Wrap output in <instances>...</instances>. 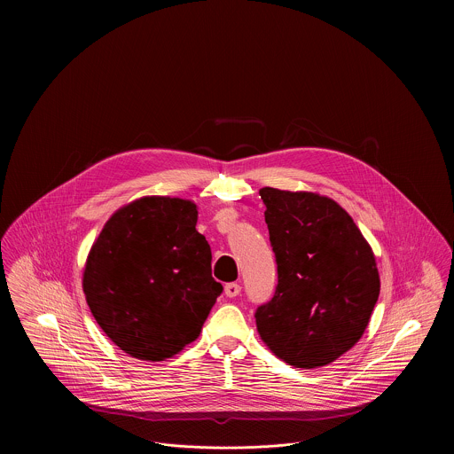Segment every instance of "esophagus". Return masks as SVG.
Returning a JSON list of instances; mask_svg holds the SVG:
<instances>
[{
    "label": "esophagus",
    "instance_id": "obj_1",
    "mask_svg": "<svg viewBox=\"0 0 454 454\" xmlns=\"http://www.w3.org/2000/svg\"><path fill=\"white\" fill-rule=\"evenodd\" d=\"M223 292H225V295H227V297H231V299H232V297H238V295L241 294V286H239L238 283H227Z\"/></svg>",
    "mask_w": 454,
    "mask_h": 454
}]
</instances>
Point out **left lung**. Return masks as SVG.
Segmentation results:
<instances>
[{
    "label": "left lung",
    "instance_id": "8db88e82",
    "mask_svg": "<svg viewBox=\"0 0 454 454\" xmlns=\"http://www.w3.org/2000/svg\"><path fill=\"white\" fill-rule=\"evenodd\" d=\"M274 297L255 311L262 340L283 362L315 369L337 360L365 332L380 297L374 254L332 199L265 187Z\"/></svg>",
    "mask_w": 454,
    "mask_h": 454
}]
</instances>
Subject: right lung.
<instances>
[{
    "label": "right lung",
    "mask_w": 454,
    "mask_h": 454,
    "mask_svg": "<svg viewBox=\"0 0 454 454\" xmlns=\"http://www.w3.org/2000/svg\"><path fill=\"white\" fill-rule=\"evenodd\" d=\"M194 202L143 197L103 227L83 270V294L103 332L130 356L160 362L195 340L223 286L195 231Z\"/></svg>",
    "instance_id": "right-lung-1"
}]
</instances>
